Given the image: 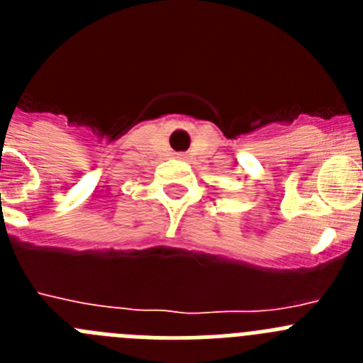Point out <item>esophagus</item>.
Here are the masks:
<instances>
[{
    "label": "esophagus",
    "instance_id": "1",
    "mask_svg": "<svg viewBox=\"0 0 363 363\" xmlns=\"http://www.w3.org/2000/svg\"><path fill=\"white\" fill-rule=\"evenodd\" d=\"M178 158H179V160H185V154H179Z\"/></svg>",
    "mask_w": 363,
    "mask_h": 363
}]
</instances>
